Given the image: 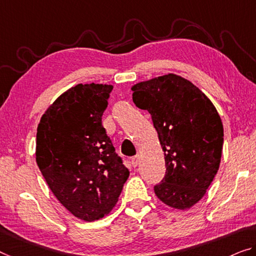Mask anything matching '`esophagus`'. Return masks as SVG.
Returning a JSON list of instances; mask_svg holds the SVG:
<instances>
[{"label": "esophagus", "instance_id": "1", "mask_svg": "<svg viewBox=\"0 0 256 256\" xmlns=\"http://www.w3.org/2000/svg\"><path fill=\"white\" fill-rule=\"evenodd\" d=\"M140 161V156L138 154L135 156H132V167H137V166H138Z\"/></svg>", "mask_w": 256, "mask_h": 256}]
</instances>
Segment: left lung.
Returning a JSON list of instances; mask_svg holds the SVG:
<instances>
[{"mask_svg":"<svg viewBox=\"0 0 256 256\" xmlns=\"http://www.w3.org/2000/svg\"><path fill=\"white\" fill-rule=\"evenodd\" d=\"M132 100L146 110L164 152L166 175L158 198L178 210L199 202L221 162L223 124L213 103L194 84L167 74L134 86Z\"/></svg>","mask_w":256,"mask_h":256,"instance_id":"left-lung-1","label":"left lung"}]
</instances>
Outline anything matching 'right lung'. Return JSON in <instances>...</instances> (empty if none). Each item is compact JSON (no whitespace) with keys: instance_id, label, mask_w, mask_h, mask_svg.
Returning a JSON list of instances; mask_svg holds the SVG:
<instances>
[{"instance_id":"add662e5","label":"right lung","mask_w":256,"mask_h":256,"mask_svg":"<svg viewBox=\"0 0 256 256\" xmlns=\"http://www.w3.org/2000/svg\"><path fill=\"white\" fill-rule=\"evenodd\" d=\"M113 87L78 84L54 100L36 132V162L66 210L92 222L116 205L129 170L102 124Z\"/></svg>"}]
</instances>
